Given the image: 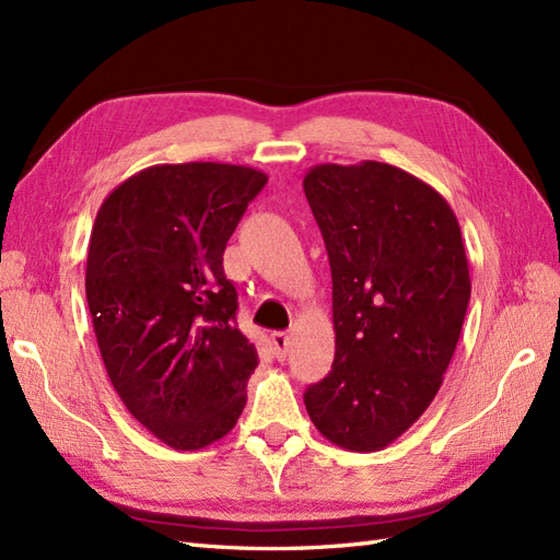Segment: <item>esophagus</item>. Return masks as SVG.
<instances>
[{
  "mask_svg": "<svg viewBox=\"0 0 560 560\" xmlns=\"http://www.w3.org/2000/svg\"><path fill=\"white\" fill-rule=\"evenodd\" d=\"M270 343H273L276 355L282 360L287 351H290V335H284V331H273V335H270Z\"/></svg>",
  "mask_w": 560,
  "mask_h": 560,
  "instance_id": "obj_1",
  "label": "esophagus"
}]
</instances>
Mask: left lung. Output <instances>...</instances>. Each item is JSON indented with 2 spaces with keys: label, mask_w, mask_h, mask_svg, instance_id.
I'll return each mask as SVG.
<instances>
[{
  "label": "left lung",
  "mask_w": 560,
  "mask_h": 560,
  "mask_svg": "<svg viewBox=\"0 0 560 560\" xmlns=\"http://www.w3.org/2000/svg\"><path fill=\"white\" fill-rule=\"evenodd\" d=\"M304 192L331 268V372L306 388L327 441L376 452L424 415L455 355L471 278L455 211L393 164H317Z\"/></svg>",
  "instance_id": "obj_1"
}]
</instances>
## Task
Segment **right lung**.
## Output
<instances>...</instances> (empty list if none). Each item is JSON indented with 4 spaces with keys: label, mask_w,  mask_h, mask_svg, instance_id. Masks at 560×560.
I'll list each match as a JSON object with an SVG mask.
<instances>
[{
    "label": "right lung",
    "mask_w": 560,
    "mask_h": 560,
    "mask_svg": "<svg viewBox=\"0 0 560 560\" xmlns=\"http://www.w3.org/2000/svg\"><path fill=\"white\" fill-rule=\"evenodd\" d=\"M268 176L243 164H155L103 200L86 304L105 372L136 421L174 450L229 433L259 365L237 329L223 249Z\"/></svg>",
    "instance_id": "1"
}]
</instances>
